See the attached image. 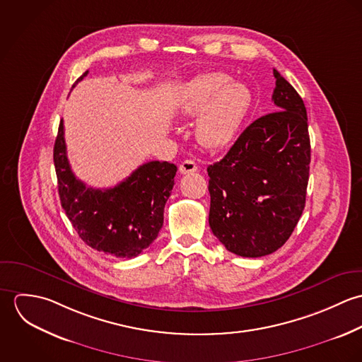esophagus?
<instances>
[{
    "instance_id": "34e87169",
    "label": "esophagus",
    "mask_w": 362,
    "mask_h": 362,
    "mask_svg": "<svg viewBox=\"0 0 362 362\" xmlns=\"http://www.w3.org/2000/svg\"><path fill=\"white\" fill-rule=\"evenodd\" d=\"M198 170V164L194 160H184L180 164V173L181 174H191Z\"/></svg>"
}]
</instances>
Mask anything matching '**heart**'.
Listing matches in <instances>:
<instances>
[{"instance_id": "b5f03b06", "label": "heart", "mask_w": 362, "mask_h": 362, "mask_svg": "<svg viewBox=\"0 0 362 362\" xmlns=\"http://www.w3.org/2000/svg\"><path fill=\"white\" fill-rule=\"evenodd\" d=\"M254 103L251 89L223 72H205L184 86L178 112L197 118V138L210 149L230 145L240 132Z\"/></svg>"}]
</instances>
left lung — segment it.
Here are the masks:
<instances>
[{"label":"left lung","instance_id":"left-lung-1","mask_svg":"<svg viewBox=\"0 0 362 362\" xmlns=\"http://www.w3.org/2000/svg\"><path fill=\"white\" fill-rule=\"evenodd\" d=\"M274 112L255 119L207 167L209 226L233 254L259 258L286 244L305 207L310 142L307 108L276 71Z\"/></svg>","mask_w":362,"mask_h":362}]
</instances>
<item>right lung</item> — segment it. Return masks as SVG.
Returning a JSON list of instances; mask_svg holds the SVG:
<instances>
[{
	"mask_svg": "<svg viewBox=\"0 0 362 362\" xmlns=\"http://www.w3.org/2000/svg\"><path fill=\"white\" fill-rule=\"evenodd\" d=\"M88 74L89 71L79 76L74 86ZM54 165L61 206L89 247L114 258L131 259L157 238L164 206L174 187L175 164L149 161L114 188L86 187L71 170L61 119L54 145Z\"/></svg>",
	"mask_w": 362,
	"mask_h": 362,
	"instance_id": "add662e5",
	"label": "right lung"
}]
</instances>
